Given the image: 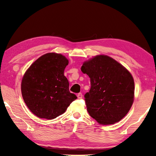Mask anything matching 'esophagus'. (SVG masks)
I'll list each match as a JSON object with an SVG mask.
<instances>
[{
  "mask_svg": "<svg viewBox=\"0 0 156 156\" xmlns=\"http://www.w3.org/2000/svg\"><path fill=\"white\" fill-rule=\"evenodd\" d=\"M77 97H78V99H82L83 98V94L81 93H79L77 94Z\"/></svg>",
  "mask_w": 156,
  "mask_h": 156,
  "instance_id": "esophagus-1",
  "label": "esophagus"
}]
</instances>
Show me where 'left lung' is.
I'll use <instances>...</instances> for the list:
<instances>
[{
	"mask_svg": "<svg viewBox=\"0 0 156 156\" xmlns=\"http://www.w3.org/2000/svg\"><path fill=\"white\" fill-rule=\"evenodd\" d=\"M81 71L90 78V90L84 95L89 114L102 125L119 122L133 102L134 81L131 73L104 55L84 62Z\"/></svg>",
	"mask_w": 156,
	"mask_h": 156,
	"instance_id": "1",
	"label": "left lung"
}]
</instances>
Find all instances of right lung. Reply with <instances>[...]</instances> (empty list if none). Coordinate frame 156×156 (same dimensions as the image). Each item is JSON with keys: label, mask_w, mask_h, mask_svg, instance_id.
Segmentation results:
<instances>
[{"label": "right lung", "mask_w": 156, "mask_h": 156, "mask_svg": "<svg viewBox=\"0 0 156 156\" xmlns=\"http://www.w3.org/2000/svg\"><path fill=\"white\" fill-rule=\"evenodd\" d=\"M68 62L61 54L48 53L37 59L25 73L21 83L22 96L37 117L56 118L77 98L70 93L69 81L64 76Z\"/></svg>", "instance_id": "right-lung-1"}]
</instances>
